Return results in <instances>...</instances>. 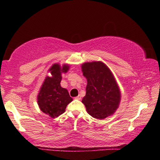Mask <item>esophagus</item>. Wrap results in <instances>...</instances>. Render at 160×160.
<instances>
[{"mask_svg": "<svg viewBox=\"0 0 160 160\" xmlns=\"http://www.w3.org/2000/svg\"><path fill=\"white\" fill-rule=\"evenodd\" d=\"M75 99H77V100H81L82 99V97H81V95H78L77 97H76L75 98Z\"/></svg>", "mask_w": 160, "mask_h": 160, "instance_id": "esophagus-1", "label": "esophagus"}]
</instances>
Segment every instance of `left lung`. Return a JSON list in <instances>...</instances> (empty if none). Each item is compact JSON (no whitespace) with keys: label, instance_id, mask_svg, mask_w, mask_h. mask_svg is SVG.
I'll return each mask as SVG.
<instances>
[{"label":"left lung","instance_id":"left-lung-1","mask_svg":"<svg viewBox=\"0 0 160 160\" xmlns=\"http://www.w3.org/2000/svg\"><path fill=\"white\" fill-rule=\"evenodd\" d=\"M82 68L87 79L86 95L82 99L87 113L98 119L113 114L119 106L121 95L110 70L102 62H85Z\"/></svg>","mask_w":160,"mask_h":160}]
</instances>
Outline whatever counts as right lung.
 <instances>
[{
    "label": "right lung",
    "instance_id": "obj_1",
    "mask_svg": "<svg viewBox=\"0 0 160 160\" xmlns=\"http://www.w3.org/2000/svg\"><path fill=\"white\" fill-rule=\"evenodd\" d=\"M69 66L54 64L49 69L52 77L47 76L38 95V104L43 113L52 118H56L65 111L66 106L73 99L66 89L60 86L62 73H66Z\"/></svg>",
    "mask_w": 160,
    "mask_h": 160
}]
</instances>
